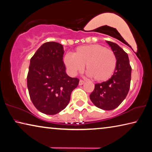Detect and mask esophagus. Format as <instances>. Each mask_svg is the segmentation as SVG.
<instances>
[{
    "instance_id": "1",
    "label": "esophagus",
    "mask_w": 152,
    "mask_h": 152,
    "mask_svg": "<svg viewBox=\"0 0 152 152\" xmlns=\"http://www.w3.org/2000/svg\"><path fill=\"white\" fill-rule=\"evenodd\" d=\"M84 83H85V81H84L83 80H81H81H79V86H82Z\"/></svg>"
}]
</instances>
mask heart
I'll return each instance as SVG.
<instances>
[{
	"mask_svg": "<svg viewBox=\"0 0 152 152\" xmlns=\"http://www.w3.org/2000/svg\"><path fill=\"white\" fill-rule=\"evenodd\" d=\"M64 63L72 75L81 72L86 65V72L94 80L103 82L114 75L117 58L112 50L99 44H89L77 47L73 54H66Z\"/></svg>",
	"mask_w": 152,
	"mask_h": 152,
	"instance_id": "b5f03b06",
	"label": "heart"
}]
</instances>
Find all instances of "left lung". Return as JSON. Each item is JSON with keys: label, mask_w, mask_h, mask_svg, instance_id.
<instances>
[{"label": "left lung", "mask_w": 152, "mask_h": 152, "mask_svg": "<svg viewBox=\"0 0 152 152\" xmlns=\"http://www.w3.org/2000/svg\"><path fill=\"white\" fill-rule=\"evenodd\" d=\"M117 58L115 72L108 81L95 84V88L89 98L98 108L111 110L120 105L130 88L131 67L128 54L118 44L106 41Z\"/></svg>", "instance_id": "8db88e82"}]
</instances>
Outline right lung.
I'll use <instances>...</instances> for the list:
<instances>
[{"mask_svg":"<svg viewBox=\"0 0 152 152\" xmlns=\"http://www.w3.org/2000/svg\"><path fill=\"white\" fill-rule=\"evenodd\" d=\"M64 48L55 42L42 44L31 57L27 77V88L34 106L53 115L66 108L79 80L66 73Z\"/></svg>","mask_w":152,"mask_h":152,"instance_id":"add662e5","label":"right lung"}]
</instances>
